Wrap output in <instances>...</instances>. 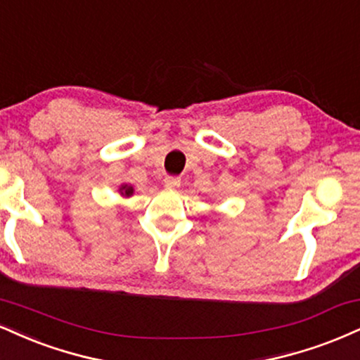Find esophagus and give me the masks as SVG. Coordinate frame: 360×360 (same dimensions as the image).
Masks as SVG:
<instances>
[{
  "label": "esophagus",
  "instance_id": "obj_1",
  "mask_svg": "<svg viewBox=\"0 0 360 360\" xmlns=\"http://www.w3.org/2000/svg\"><path fill=\"white\" fill-rule=\"evenodd\" d=\"M164 186H166L167 189H177L181 186V179L174 176H167L166 179H164Z\"/></svg>",
  "mask_w": 360,
  "mask_h": 360
}]
</instances>
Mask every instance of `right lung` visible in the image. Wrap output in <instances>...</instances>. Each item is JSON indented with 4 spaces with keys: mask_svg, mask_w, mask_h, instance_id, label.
<instances>
[{
    "mask_svg": "<svg viewBox=\"0 0 360 360\" xmlns=\"http://www.w3.org/2000/svg\"><path fill=\"white\" fill-rule=\"evenodd\" d=\"M119 194L122 198H131L134 194V188L131 184H120L119 186Z\"/></svg>",
    "mask_w": 360,
    "mask_h": 360,
    "instance_id": "1",
    "label": "right lung"
}]
</instances>
